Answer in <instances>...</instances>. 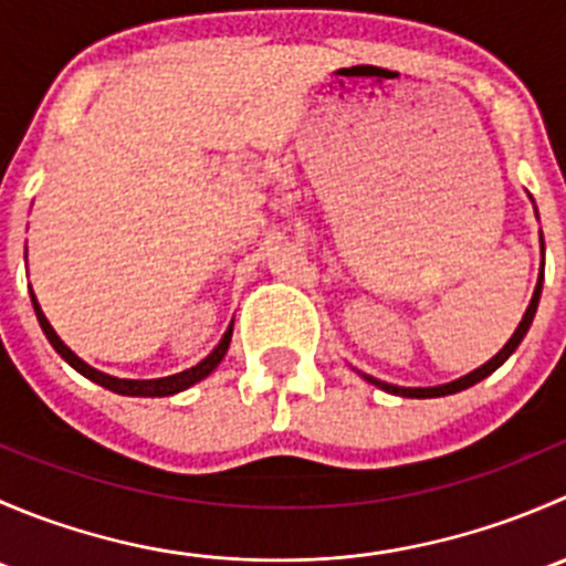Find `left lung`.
Instances as JSON below:
<instances>
[{
    "label": "left lung",
    "instance_id": "left-lung-1",
    "mask_svg": "<svg viewBox=\"0 0 566 566\" xmlns=\"http://www.w3.org/2000/svg\"><path fill=\"white\" fill-rule=\"evenodd\" d=\"M539 295H542V271H539V279H536V287H534V295H531V304H528L526 315H523L521 325H517V328H515V334L510 336V342H506V345L501 347V350L495 353V356L490 358L488 364H482V367L473 369V373L462 375L460 380H452V384H443V386H430V389H405V386L384 384V380L369 378V375H364V373H361V378L369 380V384H373V386H378V389H384V391H389V394H397V397H416V399L447 397V394H458V391H462V389H468V386L479 384V380H484V378H488V375H493L495 369H499L501 364H504L506 358H510L512 353L517 350V345H521V342H523V336L528 334L531 319H534V315H536V306H539Z\"/></svg>",
    "mask_w": 566,
    "mask_h": 566
}]
</instances>
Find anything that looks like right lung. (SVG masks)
<instances>
[{"mask_svg":"<svg viewBox=\"0 0 566 566\" xmlns=\"http://www.w3.org/2000/svg\"><path fill=\"white\" fill-rule=\"evenodd\" d=\"M30 293H32V290H30ZM32 306H35L38 323H40V328H43L45 339L51 342V347H54V350L60 353V356L65 358V361L71 364V367L76 369L78 375H84V378L93 380V384H98V386H104V389H108V391L125 394V397H172V394L188 389V386H193V384H199V380L208 378V375L213 373L216 367H219L221 358L227 356V347H230V339H232V323H230V328L224 331V336H221V342L213 347V353H210L208 358H202V361H199L197 367L182 369V373H177V375H169V378H156V380L112 378V375L98 373V369L90 367L87 361H82V358H78L76 353H73L71 347H67L65 342H62L60 336H56V331L51 328V323H49V319H45L43 310H40L35 293H32Z\"/></svg>","mask_w":566,"mask_h":566,"instance_id":"add662e5","label":"right lung"}]
</instances>
